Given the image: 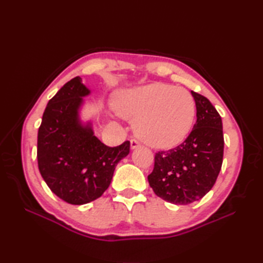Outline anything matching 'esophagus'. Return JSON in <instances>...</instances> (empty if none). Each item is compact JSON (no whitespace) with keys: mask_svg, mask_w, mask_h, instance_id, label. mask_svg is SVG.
Segmentation results:
<instances>
[{"mask_svg":"<svg viewBox=\"0 0 263 263\" xmlns=\"http://www.w3.org/2000/svg\"><path fill=\"white\" fill-rule=\"evenodd\" d=\"M140 146H141L140 142L137 141L136 139H132V140H131V149H137V148H139Z\"/></svg>","mask_w":263,"mask_h":263,"instance_id":"esophagus-1","label":"esophagus"}]
</instances>
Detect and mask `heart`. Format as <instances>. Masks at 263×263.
I'll return each instance as SVG.
<instances>
[{"label":"heart","mask_w":263,"mask_h":263,"mask_svg":"<svg viewBox=\"0 0 263 263\" xmlns=\"http://www.w3.org/2000/svg\"><path fill=\"white\" fill-rule=\"evenodd\" d=\"M119 113L136 122L139 138L155 148H173L192 130L195 102L185 89L155 82L128 89L116 100Z\"/></svg>","instance_id":"b5f03b06"}]
</instances>
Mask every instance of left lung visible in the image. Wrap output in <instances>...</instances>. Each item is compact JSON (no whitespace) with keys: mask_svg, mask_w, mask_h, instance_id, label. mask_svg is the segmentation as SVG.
<instances>
[{"mask_svg":"<svg viewBox=\"0 0 263 263\" xmlns=\"http://www.w3.org/2000/svg\"><path fill=\"white\" fill-rule=\"evenodd\" d=\"M197 122L185 141L176 148L158 152L149 185L159 198L174 204L192 203L214 186L224 156L221 117L202 95L191 91Z\"/></svg>","mask_w":263,"mask_h":263,"instance_id":"8db88e82","label":"left lung"}]
</instances>
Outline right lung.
<instances>
[{"label":"right lung","mask_w":263,"mask_h":263,"mask_svg":"<svg viewBox=\"0 0 263 263\" xmlns=\"http://www.w3.org/2000/svg\"><path fill=\"white\" fill-rule=\"evenodd\" d=\"M80 77L66 82L49 100L38 130L37 160L48 187L71 204H85L108 189L116 165L130 153V141L107 147L82 123L83 97L90 95Z\"/></svg>","instance_id":"add662e5"}]
</instances>
